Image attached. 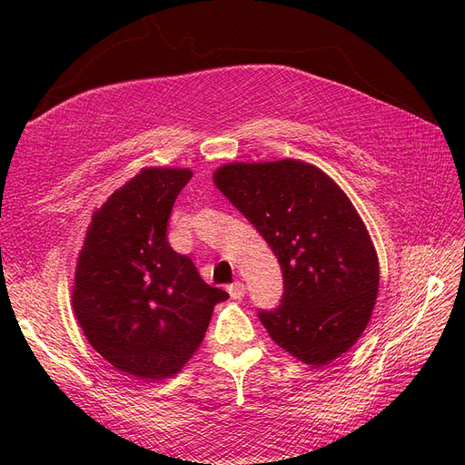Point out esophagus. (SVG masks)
Returning a JSON list of instances; mask_svg holds the SVG:
<instances>
[{
  "label": "esophagus",
  "mask_w": 465,
  "mask_h": 465,
  "mask_svg": "<svg viewBox=\"0 0 465 465\" xmlns=\"http://www.w3.org/2000/svg\"><path fill=\"white\" fill-rule=\"evenodd\" d=\"M229 294L234 301H241L246 294V287H244L242 281H234V283L229 287Z\"/></svg>",
  "instance_id": "34e87169"
}]
</instances>
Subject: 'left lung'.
<instances>
[{
	"instance_id": "8db88e82",
	"label": "left lung",
	"mask_w": 465,
	"mask_h": 465,
	"mask_svg": "<svg viewBox=\"0 0 465 465\" xmlns=\"http://www.w3.org/2000/svg\"><path fill=\"white\" fill-rule=\"evenodd\" d=\"M213 182L281 265V304L258 312L272 340L312 367L353 347L371 320L380 273L369 231L343 190L292 159L224 164Z\"/></svg>"
}]
</instances>
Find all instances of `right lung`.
Segmentation results:
<instances>
[{"label": "right lung", "mask_w": 465, "mask_h": 465, "mask_svg": "<svg viewBox=\"0 0 465 465\" xmlns=\"http://www.w3.org/2000/svg\"><path fill=\"white\" fill-rule=\"evenodd\" d=\"M188 168H143L93 215L72 292L83 333L112 367L142 380L176 374L198 351L217 302L193 262L168 244Z\"/></svg>", "instance_id": "add662e5"}]
</instances>
